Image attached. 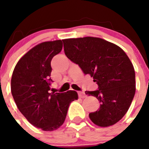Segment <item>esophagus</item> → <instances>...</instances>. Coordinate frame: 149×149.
<instances>
[{"instance_id": "obj_1", "label": "esophagus", "mask_w": 149, "mask_h": 149, "mask_svg": "<svg viewBox=\"0 0 149 149\" xmlns=\"http://www.w3.org/2000/svg\"><path fill=\"white\" fill-rule=\"evenodd\" d=\"M78 94H79V97L80 98H84L86 97V94L83 91H78Z\"/></svg>"}]
</instances>
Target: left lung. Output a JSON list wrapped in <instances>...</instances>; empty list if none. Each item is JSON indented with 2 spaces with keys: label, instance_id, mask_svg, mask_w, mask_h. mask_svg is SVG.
Segmentation results:
<instances>
[{
  "label": "left lung",
  "instance_id": "8db88e82",
  "mask_svg": "<svg viewBox=\"0 0 149 149\" xmlns=\"http://www.w3.org/2000/svg\"><path fill=\"white\" fill-rule=\"evenodd\" d=\"M63 42L67 58L93 77L98 85L96 91H85L100 102L98 110L88 115L91 120L100 127L120 120L136 92L134 68L125 52L98 37L66 39Z\"/></svg>",
  "mask_w": 149,
  "mask_h": 149
}]
</instances>
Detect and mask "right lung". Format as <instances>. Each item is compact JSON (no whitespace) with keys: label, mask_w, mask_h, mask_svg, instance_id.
Listing matches in <instances>:
<instances>
[{"label":"right lung","mask_w":149,"mask_h":149,"mask_svg":"<svg viewBox=\"0 0 149 149\" xmlns=\"http://www.w3.org/2000/svg\"><path fill=\"white\" fill-rule=\"evenodd\" d=\"M61 40L40 43L26 52L16 64L11 78V94L22 115L34 127L45 131L59 128L76 91L49 93L53 81L51 61L62 50Z\"/></svg>","instance_id":"add662e5"}]
</instances>
